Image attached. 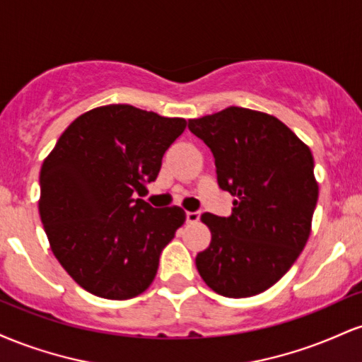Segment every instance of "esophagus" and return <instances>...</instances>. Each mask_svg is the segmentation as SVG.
I'll use <instances>...</instances> for the list:
<instances>
[{
  "mask_svg": "<svg viewBox=\"0 0 362 362\" xmlns=\"http://www.w3.org/2000/svg\"><path fill=\"white\" fill-rule=\"evenodd\" d=\"M187 218V223H197L199 219H201V211H189V213L185 214Z\"/></svg>",
  "mask_w": 362,
  "mask_h": 362,
  "instance_id": "esophagus-1",
  "label": "esophagus"
}]
</instances>
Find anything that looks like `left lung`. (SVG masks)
I'll list each match as a JSON object with an SVG mask.
<instances>
[{"instance_id":"1","label":"left lung","mask_w":362,"mask_h":362,"mask_svg":"<svg viewBox=\"0 0 362 362\" xmlns=\"http://www.w3.org/2000/svg\"><path fill=\"white\" fill-rule=\"evenodd\" d=\"M214 156L218 184L235 197L231 216L202 214L209 247L195 265L226 298L255 296L289 271L308 242L318 201L313 155L279 119L243 107L190 119Z\"/></svg>"}]
</instances>
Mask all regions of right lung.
Masks as SVG:
<instances>
[{
    "instance_id": "add662e5",
    "label": "right lung",
    "mask_w": 362,
    "mask_h": 362,
    "mask_svg": "<svg viewBox=\"0 0 362 362\" xmlns=\"http://www.w3.org/2000/svg\"><path fill=\"white\" fill-rule=\"evenodd\" d=\"M185 119L105 105L69 124L40 170L39 211L52 253L83 289L129 300L155 279L161 250L185 221L136 194L155 182Z\"/></svg>"
}]
</instances>
